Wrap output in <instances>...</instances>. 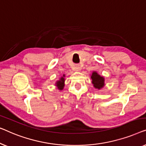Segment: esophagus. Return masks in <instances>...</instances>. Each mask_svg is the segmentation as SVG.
<instances>
[{
  "mask_svg": "<svg viewBox=\"0 0 146 146\" xmlns=\"http://www.w3.org/2000/svg\"><path fill=\"white\" fill-rule=\"evenodd\" d=\"M81 67L79 64H76L75 66H74V69H75V71H79L81 70Z\"/></svg>",
  "mask_w": 146,
  "mask_h": 146,
  "instance_id": "34e87169",
  "label": "esophagus"
}]
</instances>
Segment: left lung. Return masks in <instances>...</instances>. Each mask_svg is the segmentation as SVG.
<instances>
[{
    "instance_id": "obj_1",
    "label": "left lung",
    "mask_w": 146,
    "mask_h": 146,
    "mask_svg": "<svg viewBox=\"0 0 146 146\" xmlns=\"http://www.w3.org/2000/svg\"><path fill=\"white\" fill-rule=\"evenodd\" d=\"M92 83L96 89H100L104 85V79L103 77L98 75L96 72H93L91 75Z\"/></svg>"
}]
</instances>
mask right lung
I'll use <instances>...</instances> for the list:
<instances>
[{
	"instance_id": "add662e5",
	"label": "right lung",
	"mask_w": 146,
	"mask_h": 146,
	"mask_svg": "<svg viewBox=\"0 0 146 146\" xmlns=\"http://www.w3.org/2000/svg\"><path fill=\"white\" fill-rule=\"evenodd\" d=\"M64 81H65L64 78L61 77L60 80L56 83V86L59 90H62L63 89V87H64Z\"/></svg>"
}]
</instances>
